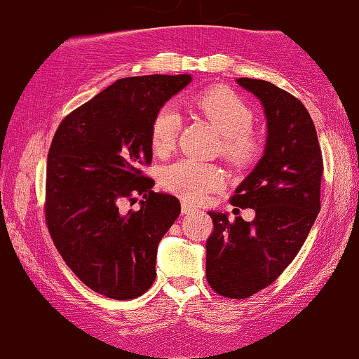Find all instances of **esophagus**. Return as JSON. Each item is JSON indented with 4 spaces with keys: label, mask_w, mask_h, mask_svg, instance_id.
Returning a JSON list of instances; mask_svg holds the SVG:
<instances>
[{
    "label": "esophagus",
    "mask_w": 359,
    "mask_h": 359,
    "mask_svg": "<svg viewBox=\"0 0 359 359\" xmlns=\"http://www.w3.org/2000/svg\"><path fill=\"white\" fill-rule=\"evenodd\" d=\"M195 210H196V208L191 206L190 203L182 201V214H191V212H195Z\"/></svg>",
    "instance_id": "1"
}]
</instances>
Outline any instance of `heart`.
<instances>
[{
  "instance_id": "b5f03b06",
  "label": "heart",
  "mask_w": 359,
  "mask_h": 359,
  "mask_svg": "<svg viewBox=\"0 0 359 359\" xmlns=\"http://www.w3.org/2000/svg\"><path fill=\"white\" fill-rule=\"evenodd\" d=\"M190 104L198 115L208 119L224 135L222 155L226 161L243 168L257 158L260 142L251 130L254 115L240 95L225 88H210L193 95ZM180 126V115L174 107L166 105L156 113L151 123L150 139L151 149L158 156H166L172 151ZM161 184L185 201L198 204L206 200L209 193L224 187L225 174L215 164L180 159L164 169Z\"/></svg>"
}]
</instances>
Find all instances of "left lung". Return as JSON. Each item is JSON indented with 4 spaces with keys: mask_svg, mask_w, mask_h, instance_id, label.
<instances>
[{
    "mask_svg": "<svg viewBox=\"0 0 359 359\" xmlns=\"http://www.w3.org/2000/svg\"><path fill=\"white\" fill-rule=\"evenodd\" d=\"M264 107V155L231 204L255 210L252 222L209 212L206 278L215 292L248 299L281 275L300 251L320 212L323 155L315 124L302 102L264 79L238 78Z\"/></svg>",
    "mask_w": 359,
    "mask_h": 359,
    "instance_id": "1",
    "label": "left lung"
}]
</instances>
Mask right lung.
Wrapping results in <instances>:
<instances>
[{
	"label": "right lung",
	"instance_id": "right-lung-1",
	"mask_svg": "<svg viewBox=\"0 0 359 359\" xmlns=\"http://www.w3.org/2000/svg\"><path fill=\"white\" fill-rule=\"evenodd\" d=\"M190 75L118 79L57 128L46 168V224L62 259L88 287L135 299L156 278V251L180 214L175 196L142 175L151 163V123ZM142 198L123 215L118 203Z\"/></svg>",
	"mask_w": 359,
	"mask_h": 359
}]
</instances>
